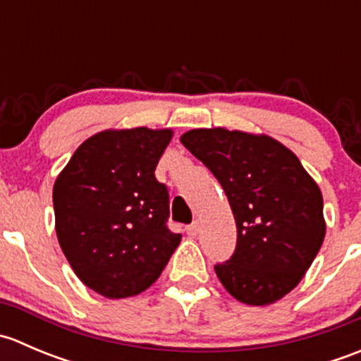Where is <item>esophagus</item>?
Returning <instances> with one entry per match:
<instances>
[{
  "mask_svg": "<svg viewBox=\"0 0 361 361\" xmlns=\"http://www.w3.org/2000/svg\"><path fill=\"white\" fill-rule=\"evenodd\" d=\"M199 227H201V225H199V221H194V224L188 225L187 227V234L190 235V238H195V235L199 234Z\"/></svg>",
  "mask_w": 361,
  "mask_h": 361,
  "instance_id": "1",
  "label": "esophagus"
}]
</instances>
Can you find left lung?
<instances>
[{"instance_id": "8db88e82", "label": "left lung", "mask_w": 361, "mask_h": 361, "mask_svg": "<svg viewBox=\"0 0 361 361\" xmlns=\"http://www.w3.org/2000/svg\"><path fill=\"white\" fill-rule=\"evenodd\" d=\"M220 181L238 227L218 279L243 304L269 305L290 293L325 239L323 195L292 150L265 134L224 127L180 137Z\"/></svg>"}]
</instances>
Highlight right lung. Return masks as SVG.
Here are the masks:
<instances>
[{"instance_id": "add662e5", "label": "right lung", "mask_w": 361, "mask_h": 361, "mask_svg": "<svg viewBox=\"0 0 361 361\" xmlns=\"http://www.w3.org/2000/svg\"><path fill=\"white\" fill-rule=\"evenodd\" d=\"M171 129H108L83 141L54 183L61 250L80 281L108 298L154 285L181 241L155 167Z\"/></svg>"}]
</instances>
